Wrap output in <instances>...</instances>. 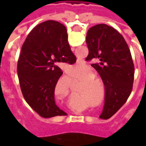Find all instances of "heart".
Instances as JSON below:
<instances>
[{"label": "heart", "mask_w": 146, "mask_h": 146, "mask_svg": "<svg viewBox=\"0 0 146 146\" xmlns=\"http://www.w3.org/2000/svg\"><path fill=\"white\" fill-rule=\"evenodd\" d=\"M84 73L85 74V76H91L93 74V70L92 68L90 67H85L84 70ZM85 81H98L101 82V80L97 77V76H88L85 78ZM83 88H85L88 94L93 96L94 94H97L95 93H98V86L96 85V84H89V83H84L83 84ZM82 91H84L83 89H80V93H81Z\"/></svg>", "instance_id": "obj_1"}]
</instances>
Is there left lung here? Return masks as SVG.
<instances>
[{
  "mask_svg": "<svg viewBox=\"0 0 146 146\" xmlns=\"http://www.w3.org/2000/svg\"><path fill=\"white\" fill-rule=\"evenodd\" d=\"M87 61L100 75L105 85V103L101 119H107L125 103L132 92L134 64L128 45L118 31L106 24L89 28L86 36Z\"/></svg>",
  "mask_w": 146,
  "mask_h": 146,
  "instance_id": "obj_1",
  "label": "left lung"
}]
</instances>
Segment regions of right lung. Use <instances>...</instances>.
Masks as SVG:
<instances>
[{"label":"right lung","instance_id":"obj_1","mask_svg":"<svg viewBox=\"0 0 146 146\" xmlns=\"http://www.w3.org/2000/svg\"><path fill=\"white\" fill-rule=\"evenodd\" d=\"M76 62L63 24L48 20L28 34L18 61V76L26 102L41 117L66 115L55 102L54 91L62 75L59 65Z\"/></svg>","mask_w":146,"mask_h":146}]
</instances>
